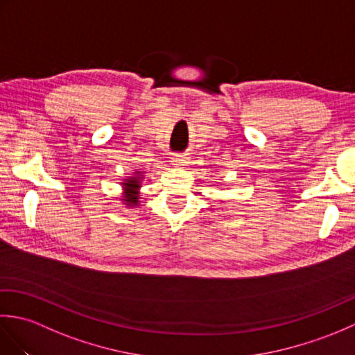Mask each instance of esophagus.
<instances>
[{
	"label": "esophagus",
	"instance_id": "esophagus-1",
	"mask_svg": "<svg viewBox=\"0 0 355 355\" xmlns=\"http://www.w3.org/2000/svg\"><path fill=\"white\" fill-rule=\"evenodd\" d=\"M186 160H187L186 155H182V154H173L171 157V163L175 166H184V163H187Z\"/></svg>",
	"mask_w": 355,
	"mask_h": 355
}]
</instances>
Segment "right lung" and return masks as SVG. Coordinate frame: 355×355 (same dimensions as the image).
I'll return each mask as SVG.
<instances>
[{
	"label": "right lung",
	"instance_id": "obj_1",
	"mask_svg": "<svg viewBox=\"0 0 355 355\" xmlns=\"http://www.w3.org/2000/svg\"><path fill=\"white\" fill-rule=\"evenodd\" d=\"M143 180H145V171L134 169L132 175L125 177L120 182V186H122V197H120V201L123 202L126 209H134L140 206V189Z\"/></svg>",
	"mask_w": 355,
	"mask_h": 355
}]
</instances>
